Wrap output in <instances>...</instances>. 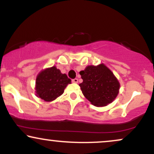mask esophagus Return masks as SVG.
Returning a JSON list of instances; mask_svg holds the SVG:
<instances>
[{
    "instance_id": "34e87169",
    "label": "esophagus",
    "mask_w": 154,
    "mask_h": 154,
    "mask_svg": "<svg viewBox=\"0 0 154 154\" xmlns=\"http://www.w3.org/2000/svg\"><path fill=\"white\" fill-rule=\"evenodd\" d=\"M72 82H74V83H77V82H78V79H77V78L73 79H72Z\"/></svg>"
}]
</instances>
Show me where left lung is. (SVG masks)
I'll list each match as a JSON object with an SVG mask.
<instances>
[{
	"label": "left lung",
	"instance_id": "obj_1",
	"mask_svg": "<svg viewBox=\"0 0 154 154\" xmlns=\"http://www.w3.org/2000/svg\"><path fill=\"white\" fill-rule=\"evenodd\" d=\"M83 82L79 85L83 95L93 105L106 106L117 96L120 84L114 73L103 63L86 66L79 72Z\"/></svg>",
	"mask_w": 154,
	"mask_h": 154
}]
</instances>
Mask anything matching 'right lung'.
Listing matches in <instances>:
<instances>
[{
	"mask_svg": "<svg viewBox=\"0 0 154 154\" xmlns=\"http://www.w3.org/2000/svg\"><path fill=\"white\" fill-rule=\"evenodd\" d=\"M71 84V79L54 66L42 70L36 77V96L46 102H51L63 93L64 89Z\"/></svg>",
	"mask_w": 154,
	"mask_h": 154,
	"instance_id": "add662e5",
	"label": "right lung"
}]
</instances>
